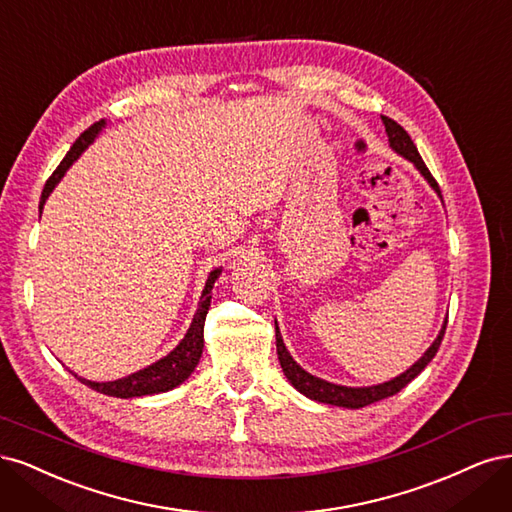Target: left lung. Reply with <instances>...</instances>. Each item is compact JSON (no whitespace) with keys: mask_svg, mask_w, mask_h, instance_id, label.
I'll use <instances>...</instances> for the list:
<instances>
[{"mask_svg":"<svg viewBox=\"0 0 512 512\" xmlns=\"http://www.w3.org/2000/svg\"><path fill=\"white\" fill-rule=\"evenodd\" d=\"M383 123H385V131L389 136V144L393 151H398L400 155H404L408 161H412L417 166V170L427 178V183H430L438 193H440V187L436 183V178L432 176V172L427 170L425 161L421 159L419 151L415 142L410 140L408 131L395 123L393 119L389 117H383ZM276 327V353H278V361H280V368H283L285 376L291 381V385L298 389L300 393H304L306 398L310 400H317V402H323V404H332V406H344V408H364L368 404H374L378 400H385L389 398V395H395L398 391H402L412 378L419 376L423 372V368L430 364V361L434 359V355L438 353L440 349V342H442V336H444V329H447V321H444L442 329L438 338L434 340V344L430 346V349L425 351V355L417 361L415 366L408 368L404 374L395 376L393 381L389 383H383V385H374V387H342V385H334V383H327V381H321V378L308 374L306 370H302L298 364H295L293 357L289 355V351L285 349L283 344V338H280L278 334V325Z\"/></svg>","mask_w":512,"mask_h":512,"instance_id":"8db88e82","label":"left lung"}]
</instances>
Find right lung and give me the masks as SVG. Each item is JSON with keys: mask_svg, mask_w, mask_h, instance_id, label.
Returning a JSON list of instances; mask_svg holds the SVG:
<instances>
[{"mask_svg": "<svg viewBox=\"0 0 512 512\" xmlns=\"http://www.w3.org/2000/svg\"><path fill=\"white\" fill-rule=\"evenodd\" d=\"M102 125H104V121L93 123L89 129L82 131L80 138L72 144L68 155H65L63 161L57 166V170L51 174V178L46 180V185L42 189V197H40V212H42V206L46 202L48 193L55 189V185L59 183L61 176L65 174V170H68L72 163L78 159V155L85 151L87 144H91V140L97 136V131L102 129ZM219 274H221V270L210 272V276L206 280V287L202 291L200 306H197V312H195L189 332L183 338V342H180L168 357L159 359L157 364L148 366V368H144L136 374L119 378V381L91 383V381H85V378H78V381H82L87 387L100 391L104 395H112V398H140V395H153V393H161V391H170V389L178 387L183 381H187V376L195 370L197 361H200V357H202L204 321H206L210 298H212L210 291H212L214 280H217Z\"/></svg>", "mask_w": 512, "mask_h": 512, "instance_id": "add662e5", "label": "right lung"}]
</instances>
